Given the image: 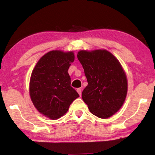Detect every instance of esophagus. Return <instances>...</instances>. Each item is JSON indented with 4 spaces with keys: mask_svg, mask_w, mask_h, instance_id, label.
Returning a JSON list of instances; mask_svg holds the SVG:
<instances>
[{
    "mask_svg": "<svg viewBox=\"0 0 155 155\" xmlns=\"http://www.w3.org/2000/svg\"><path fill=\"white\" fill-rule=\"evenodd\" d=\"M77 92L78 93V94H79V96H81V88H78L77 90Z\"/></svg>",
    "mask_w": 155,
    "mask_h": 155,
    "instance_id": "esophagus-1",
    "label": "esophagus"
}]
</instances>
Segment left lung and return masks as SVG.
Masks as SVG:
<instances>
[{
	"label": "left lung",
	"mask_w": 155,
	"mask_h": 155,
	"mask_svg": "<svg viewBox=\"0 0 155 155\" xmlns=\"http://www.w3.org/2000/svg\"><path fill=\"white\" fill-rule=\"evenodd\" d=\"M77 58L88 83L82 92L83 101L96 116L111 117L121 108L127 96V79L121 64L106 50L81 51Z\"/></svg>",
	"instance_id": "1"
}]
</instances>
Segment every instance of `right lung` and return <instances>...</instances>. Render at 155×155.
<instances>
[{
  "label": "right lung",
  "mask_w": 155,
  "mask_h": 155,
  "mask_svg": "<svg viewBox=\"0 0 155 155\" xmlns=\"http://www.w3.org/2000/svg\"><path fill=\"white\" fill-rule=\"evenodd\" d=\"M74 60L72 52L52 51L39 60L33 70L29 87L31 101L38 111L49 118L63 116L79 97L70 85L68 72Z\"/></svg>",
  "instance_id": "obj_1"
}]
</instances>
